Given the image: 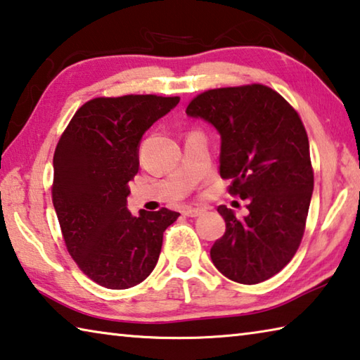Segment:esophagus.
Returning <instances> with one entry per match:
<instances>
[{"mask_svg":"<svg viewBox=\"0 0 360 360\" xmlns=\"http://www.w3.org/2000/svg\"><path fill=\"white\" fill-rule=\"evenodd\" d=\"M184 216H187V217H198L200 214H202L203 212V210H200V208H184Z\"/></svg>","mask_w":360,"mask_h":360,"instance_id":"esophagus-1","label":"esophagus"}]
</instances>
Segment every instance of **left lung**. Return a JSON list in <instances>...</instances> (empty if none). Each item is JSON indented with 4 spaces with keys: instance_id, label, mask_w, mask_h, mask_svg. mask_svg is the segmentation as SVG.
I'll list each match as a JSON object with an SVG mask.
<instances>
[{
    "instance_id": "1",
    "label": "left lung",
    "mask_w": 360,
    "mask_h": 360,
    "mask_svg": "<svg viewBox=\"0 0 360 360\" xmlns=\"http://www.w3.org/2000/svg\"><path fill=\"white\" fill-rule=\"evenodd\" d=\"M221 135L219 173L233 179L230 193L248 202L236 217L222 205L225 233L211 248L224 276L257 284L289 264L300 245L313 195L309 143L300 117L266 85L208 90L187 106Z\"/></svg>"
}]
</instances>
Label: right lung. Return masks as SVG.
Returning a JSON list of instances; mask_svg holds the SVG:
<instances>
[{"label": "right lung", "instance_id": "right-lung-1", "mask_svg": "<svg viewBox=\"0 0 360 360\" xmlns=\"http://www.w3.org/2000/svg\"><path fill=\"white\" fill-rule=\"evenodd\" d=\"M179 96L95 98L77 109L53 154L52 202L77 266L108 289L148 278L160 255L163 231L179 212L127 208L129 182L139 169V143Z\"/></svg>", "mask_w": 360, "mask_h": 360}]
</instances>
